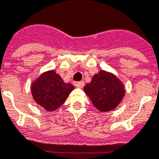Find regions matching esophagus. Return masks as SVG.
<instances>
[{
    "instance_id": "1",
    "label": "esophagus",
    "mask_w": 159,
    "mask_h": 159,
    "mask_svg": "<svg viewBox=\"0 0 159 159\" xmlns=\"http://www.w3.org/2000/svg\"><path fill=\"white\" fill-rule=\"evenodd\" d=\"M75 87H77V88H82L84 86V81H79V82L75 83Z\"/></svg>"
}]
</instances>
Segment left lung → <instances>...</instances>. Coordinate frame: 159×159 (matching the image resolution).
<instances>
[{
	"label": "left lung",
	"instance_id": "obj_1",
	"mask_svg": "<svg viewBox=\"0 0 159 159\" xmlns=\"http://www.w3.org/2000/svg\"><path fill=\"white\" fill-rule=\"evenodd\" d=\"M92 104L100 111H110L120 103L125 95L123 84L113 74L100 71L84 88Z\"/></svg>",
	"mask_w": 159,
	"mask_h": 159
}]
</instances>
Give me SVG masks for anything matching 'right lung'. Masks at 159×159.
Returning a JSON list of instances; mask_svg holds the SVG:
<instances>
[{
  "label": "right lung",
  "mask_w": 159,
  "mask_h": 159,
  "mask_svg": "<svg viewBox=\"0 0 159 159\" xmlns=\"http://www.w3.org/2000/svg\"><path fill=\"white\" fill-rule=\"evenodd\" d=\"M73 89L74 86L65 84L55 71L43 73L31 87L33 99L48 111L60 107Z\"/></svg>",
  "instance_id": "add662e5"
}]
</instances>
